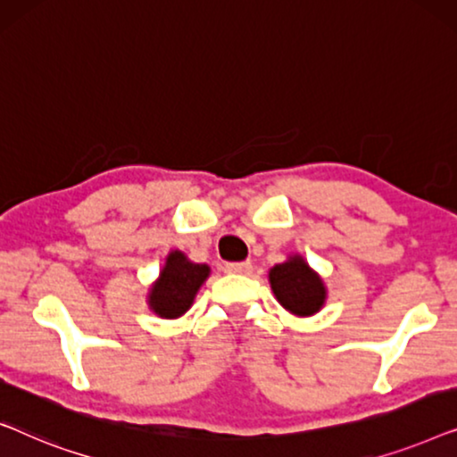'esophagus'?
<instances>
[{
	"label": "esophagus",
	"instance_id": "34e87169",
	"mask_svg": "<svg viewBox=\"0 0 457 457\" xmlns=\"http://www.w3.org/2000/svg\"><path fill=\"white\" fill-rule=\"evenodd\" d=\"M252 268V262H228V264H224V270L230 274H249Z\"/></svg>",
	"mask_w": 457,
	"mask_h": 457
}]
</instances>
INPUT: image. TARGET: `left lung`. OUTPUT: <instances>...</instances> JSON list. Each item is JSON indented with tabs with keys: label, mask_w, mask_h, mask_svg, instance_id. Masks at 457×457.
Masks as SVG:
<instances>
[{
	"label": "left lung",
	"mask_w": 457,
	"mask_h": 457,
	"mask_svg": "<svg viewBox=\"0 0 457 457\" xmlns=\"http://www.w3.org/2000/svg\"><path fill=\"white\" fill-rule=\"evenodd\" d=\"M270 285L278 302L297 316H312L327 297L322 280L297 255L272 268Z\"/></svg>",
	"instance_id": "1"
}]
</instances>
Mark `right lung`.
<instances>
[{
	"instance_id": "add662e5",
	"label": "right lung",
	"mask_w": 457,
	"mask_h": 457,
	"mask_svg": "<svg viewBox=\"0 0 457 457\" xmlns=\"http://www.w3.org/2000/svg\"><path fill=\"white\" fill-rule=\"evenodd\" d=\"M210 268L205 264H193L185 253L172 252L168 255L164 270L149 295V305L155 314L164 318H177L191 308L193 297L205 278Z\"/></svg>"
}]
</instances>
